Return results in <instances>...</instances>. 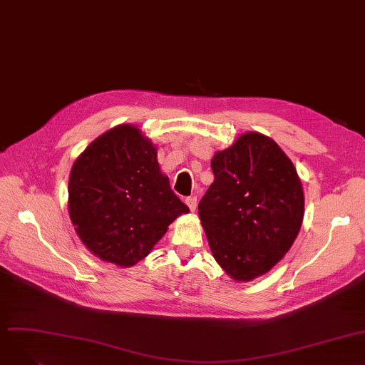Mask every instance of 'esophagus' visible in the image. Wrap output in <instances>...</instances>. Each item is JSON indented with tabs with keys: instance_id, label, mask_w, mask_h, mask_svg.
<instances>
[{
	"instance_id": "34e87169",
	"label": "esophagus",
	"mask_w": 365,
	"mask_h": 365,
	"mask_svg": "<svg viewBox=\"0 0 365 365\" xmlns=\"http://www.w3.org/2000/svg\"><path fill=\"white\" fill-rule=\"evenodd\" d=\"M185 203L190 207V211L195 212L196 211V206H197V197L196 196H190V197L185 199Z\"/></svg>"
}]
</instances>
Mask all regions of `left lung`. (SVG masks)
<instances>
[{"mask_svg":"<svg viewBox=\"0 0 365 365\" xmlns=\"http://www.w3.org/2000/svg\"><path fill=\"white\" fill-rule=\"evenodd\" d=\"M199 217L217 263L235 281L267 273L289 251L304 215L302 181L269 136L240 135L211 162Z\"/></svg>","mask_w":365,"mask_h":365,"instance_id":"left-lung-1","label":"left lung"}]
</instances>
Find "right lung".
Instances as JSON below:
<instances>
[{
  "mask_svg": "<svg viewBox=\"0 0 365 365\" xmlns=\"http://www.w3.org/2000/svg\"><path fill=\"white\" fill-rule=\"evenodd\" d=\"M68 210L86 248L121 267L147 257L168 225L190 211L160 172L158 148L132 125L102 133L78 155Z\"/></svg>",
  "mask_w": 365,
  "mask_h": 365,
  "instance_id": "right-lung-1",
  "label": "right lung"
}]
</instances>
